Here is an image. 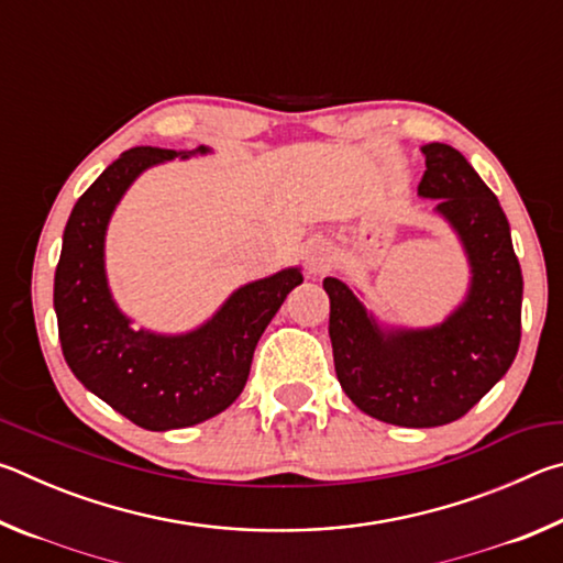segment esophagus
<instances>
[{
	"label": "esophagus",
	"mask_w": 563,
	"mask_h": 563,
	"mask_svg": "<svg viewBox=\"0 0 563 563\" xmlns=\"http://www.w3.org/2000/svg\"><path fill=\"white\" fill-rule=\"evenodd\" d=\"M332 263H335V251L322 238H316V241H310L308 247H305V271H308L310 278L325 275L332 268Z\"/></svg>",
	"instance_id": "34e87169"
}]
</instances>
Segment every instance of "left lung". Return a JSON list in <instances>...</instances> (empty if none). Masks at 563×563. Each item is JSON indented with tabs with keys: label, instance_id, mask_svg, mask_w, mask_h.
<instances>
[{
	"label": "left lung",
	"instance_id": "8db88e82",
	"mask_svg": "<svg viewBox=\"0 0 563 563\" xmlns=\"http://www.w3.org/2000/svg\"><path fill=\"white\" fill-rule=\"evenodd\" d=\"M417 196L430 198L470 263L464 300L430 328L383 325L347 283L325 278L340 387L362 412L397 427L464 417L507 375L521 340L523 278L497 196L460 151L422 146Z\"/></svg>",
	"mask_w": 563,
	"mask_h": 563
}]
</instances>
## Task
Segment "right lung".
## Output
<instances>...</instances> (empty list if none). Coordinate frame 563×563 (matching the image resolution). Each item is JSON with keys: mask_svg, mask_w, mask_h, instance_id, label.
<instances>
[{"mask_svg": "<svg viewBox=\"0 0 563 563\" xmlns=\"http://www.w3.org/2000/svg\"><path fill=\"white\" fill-rule=\"evenodd\" d=\"M203 154L211 148L136 146L121 154L76 201L54 275L66 365L89 393L151 432L194 427L231 407L247 383L263 330L302 283L300 268L245 283L203 325L180 335L131 325L107 278L103 247L111 216L146 168Z\"/></svg>", "mask_w": 563, "mask_h": 563, "instance_id": "add662e5", "label": "right lung"}]
</instances>
